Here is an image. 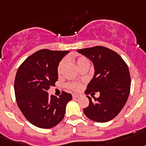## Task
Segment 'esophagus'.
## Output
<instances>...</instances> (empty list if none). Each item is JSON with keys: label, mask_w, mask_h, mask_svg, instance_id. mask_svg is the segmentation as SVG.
Returning a JSON list of instances; mask_svg holds the SVG:
<instances>
[{"label": "esophagus", "mask_w": 146, "mask_h": 146, "mask_svg": "<svg viewBox=\"0 0 146 146\" xmlns=\"http://www.w3.org/2000/svg\"><path fill=\"white\" fill-rule=\"evenodd\" d=\"M79 98V94H73V99H76V98Z\"/></svg>", "instance_id": "1"}]
</instances>
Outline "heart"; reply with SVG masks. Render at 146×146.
Returning a JSON list of instances; mask_svg holds the SVG:
<instances>
[{"instance_id":"obj_1","label":"heart","mask_w":146,"mask_h":146,"mask_svg":"<svg viewBox=\"0 0 146 146\" xmlns=\"http://www.w3.org/2000/svg\"><path fill=\"white\" fill-rule=\"evenodd\" d=\"M76 64L77 66L79 67L82 64H83L85 62H88V60L85 57H79L78 58L76 59ZM65 64V60H62L61 62L59 63L58 67V73H61V70H62L63 67L64 66ZM67 87L69 88L70 89L73 90V91H79L80 89V88H81V85L78 82H73V83H69L67 84Z\"/></svg>"}]
</instances>
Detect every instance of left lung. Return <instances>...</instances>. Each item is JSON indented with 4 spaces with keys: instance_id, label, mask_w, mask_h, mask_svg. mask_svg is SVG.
Segmentation results:
<instances>
[{
    "instance_id": "left-lung-1",
    "label": "left lung",
    "mask_w": 146,
    "mask_h": 146,
    "mask_svg": "<svg viewBox=\"0 0 146 146\" xmlns=\"http://www.w3.org/2000/svg\"><path fill=\"white\" fill-rule=\"evenodd\" d=\"M77 52L93 62L94 75L87 86L85 94L100 92V97L83 110L88 118L96 122L112 120L126 104L131 90V76L127 65L114 51L104 46L78 49Z\"/></svg>"
}]
</instances>
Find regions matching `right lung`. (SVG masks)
<instances>
[{
	"label": "right lung",
	"instance_id": "1",
	"mask_svg": "<svg viewBox=\"0 0 146 146\" xmlns=\"http://www.w3.org/2000/svg\"><path fill=\"white\" fill-rule=\"evenodd\" d=\"M69 51L41 49L25 60L15 75L14 90L18 106L26 119L40 128L56 126L64 117L70 94L62 92L59 98L48 91L58 80V67Z\"/></svg>",
	"mask_w": 146,
	"mask_h": 146
}]
</instances>
